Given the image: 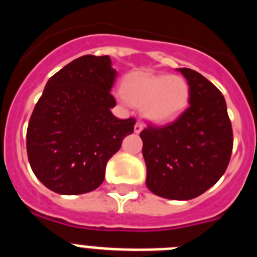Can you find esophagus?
I'll use <instances>...</instances> for the list:
<instances>
[{
  "label": "esophagus",
  "mask_w": 257,
  "mask_h": 257,
  "mask_svg": "<svg viewBox=\"0 0 257 257\" xmlns=\"http://www.w3.org/2000/svg\"><path fill=\"white\" fill-rule=\"evenodd\" d=\"M143 128H144V124H143L142 122H136L135 127H134V131H135L136 134H139V133H142Z\"/></svg>",
  "instance_id": "34e87169"
}]
</instances>
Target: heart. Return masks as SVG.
<instances>
[{
    "label": "heart",
    "mask_w": 257,
    "mask_h": 257,
    "mask_svg": "<svg viewBox=\"0 0 257 257\" xmlns=\"http://www.w3.org/2000/svg\"><path fill=\"white\" fill-rule=\"evenodd\" d=\"M118 100L124 105L142 108L145 117L154 123H169L188 108L190 86L181 76L133 74L123 82Z\"/></svg>",
    "instance_id": "obj_1"
}]
</instances>
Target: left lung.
Returning a JSON list of instances; mask_svg holds the SVG:
<instances>
[{"instance_id":"1","label":"left lung","mask_w":257,"mask_h":257,"mask_svg":"<svg viewBox=\"0 0 257 257\" xmlns=\"http://www.w3.org/2000/svg\"><path fill=\"white\" fill-rule=\"evenodd\" d=\"M190 86L189 106L166 126L140 133L147 187L176 201L196 198L221 178L233 149L225 99L216 86L189 68H179Z\"/></svg>"}]
</instances>
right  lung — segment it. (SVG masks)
<instances>
[{
  "label": "right lung",
  "instance_id": "obj_1",
  "mask_svg": "<svg viewBox=\"0 0 257 257\" xmlns=\"http://www.w3.org/2000/svg\"><path fill=\"white\" fill-rule=\"evenodd\" d=\"M115 77L108 55H83L47 81L29 119L27 153L32 171L52 192L74 196L100 187L106 162L134 133L135 118L110 112Z\"/></svg>",
  "mask_w": 257,
  "mask_h": 257
}]
</instances>
